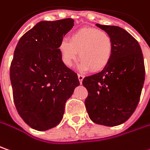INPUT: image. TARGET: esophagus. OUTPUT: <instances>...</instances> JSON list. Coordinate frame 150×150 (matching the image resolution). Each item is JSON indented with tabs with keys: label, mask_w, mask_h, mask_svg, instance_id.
I'll return each mask as SVG.
<instances>
[{
	"label": "esophagus",
	"mask_w": 150,
	"mask_h": 150,
	"mask_svg": "<svg viewBox=\"0 0 150 150\" xmlns=\"http://www.w3.org/2000/svg\"><path fill=\"white\" fill-rule=\"evenodd\" d=\"M78 78H79V82H80V83H82V82H83V80L84 79V76L83 75H82V74H79L78 75Z\"/></svg>",
	"instance_id": "obj_1"
}]
</instances>
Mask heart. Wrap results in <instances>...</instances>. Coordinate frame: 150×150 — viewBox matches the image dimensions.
Returning <instances> with one entry per match:
<instances>
[{
    "instance_id": "b5f03b06",
    "label": "heart",
    "mask_w": 150,
    "mask_h": 150,
    "mask_svg": "<svg viewBox=\"0 0 150 150\" xmlns=\"http://www.w3.org/2000/svg\"><path fill=\"white\" fill-rule=\"evenodd\" d=\"M62 61L71 67L79 56V68L83 71H100L110 62L113 52V40L105 31L84 27L75 31L69 41L63 40L59 44Z\"/></svg>"
}]
</instances>
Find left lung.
<instances>
[{
	"mask_svg": "<svg viewBox=\"0 0 150 150\" xmlns=\"http://www.w3.org/2000/svg\"><path fill=\"white\" fill-rule=\"evenodd\" d=\"M110 35L113 52L109 64L96 74L85 77V106L94 123L114 127L125 122L139 102L145 78L142 50L131 34L116 26L96 24Z\"/></svg>",
	"mask_w": 150,
	"mask_h": 150,
	"instance_id": "1",
	"label": "left lung"
}]
</instances>
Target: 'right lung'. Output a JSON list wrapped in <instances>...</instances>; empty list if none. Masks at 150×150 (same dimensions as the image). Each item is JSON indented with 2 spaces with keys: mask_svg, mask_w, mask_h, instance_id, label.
<instances>
[{
  "mask_svg": "<svg viewBox=\"0 0 150 150\" xmlns=\"http://www.w3.org/2000/svg\"><path fill=\"white\" fill-rule=\"evenodd\" d=\"M74 25L65 18L42 21L23 34L10 67L13 100L19 116L29 127L45 131L63 117L65 103L79 80L62 61L59 44Z\"/></svg>",
  "mask_w": 150,
  "mask_h": 150,
  "instance_id": "1",
  "label": "right lung"
}]
</instances>
